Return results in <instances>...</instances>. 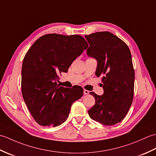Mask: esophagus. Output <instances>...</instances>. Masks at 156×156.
I'll use <instances>...</instances> for the list:
<instances>
[{"mask_svg":"<svg viewBox=\"0 0 156 156\" xmlns=\"http://www.w3.org/2000/svg\"><path fill=\"white\" fill-rule=\"evenodd\" d=\"M89 92H90V91H88L87 90H85V89L84 90V94H88Z\"/></svg>","mask_w":156,"mask_h":156,"instance_id":"obj_1","label":"esophagus"}]
</instances>
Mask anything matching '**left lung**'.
Instances as JSON below:
<instances>
[{"mask_svg": "<svg viewBox=\"0 0 156 156\" xmlns=\"http://www.w3.org/2000/svg\"><path fill=\"white\" fill-rule=\"evenodd\" d=\"M89 48L87 54L97 59L95 74L101 76L104 94L90 92L95 105L88 112L90 117L111 126L123 119L131 107L134 93L135 72L127 45L108 31L85 35Z\"/></svg>", "mask_w": 156, "mask_h": 156, "instance_id": "8db88e82", "label": "left lung"}]
</instances>
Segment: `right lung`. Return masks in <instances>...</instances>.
Masks as SVG:
<instances>
[{"mask_svg":"<svg viewBox=\"0 0 156 156\" xmlns=\"http://www.w3.org/2000/svg\"><path fill=\"white\" fill-rule=\"evenodd\" d=\"M88 47L81 35L51 34L39 37L25 54L21 70L22 94L38 124L60 125L68 117L73 102L83 95L80 86L64 88L58 82L59 74L68 72Z\"/></svg>","mask_w":156,"mask_h":156,"instance_id":"1","label":"right lung"}]
</instances>
